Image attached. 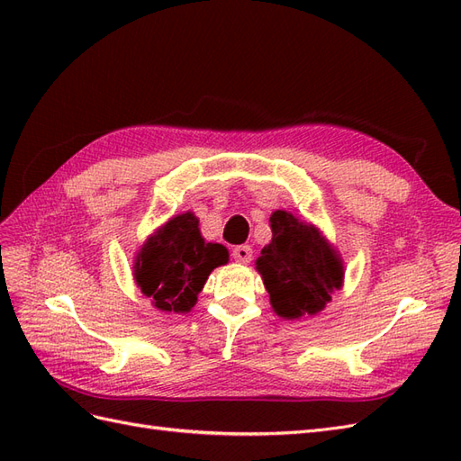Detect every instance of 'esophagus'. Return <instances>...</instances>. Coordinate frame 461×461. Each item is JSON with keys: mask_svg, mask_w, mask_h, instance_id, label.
<instances>
[{"mask_svg": "<svg viewBox=\"0 0 461 461\" xmlns=\"http://www.w3.org/2000/svg\"><path fill=\"white\" fill-rule=\"evenodd\" d=\"M252 256H254V252H252V248L249 246H246V244H242V246H236L234 249H232V258L239 261V263H249L252 261Z\"/></svg>", "mask_w": 461, "mask_h": 461, "instance_id": "1", "label": "esophagus"}]
</instances>
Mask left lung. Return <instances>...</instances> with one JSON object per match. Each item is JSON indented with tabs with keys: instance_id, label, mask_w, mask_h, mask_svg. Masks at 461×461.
<instances>
[{
	"instance_id": "left-lung-1",
	"label": "left lung",
	"mask_w": 461,
	"mask_h": 461,
	"mask_svg": "<svg viewBox=\"0 0 461 461\" xmlns=\"http://www.w3.org/2000/svg\"><path fill=\"white\" fill-rule=\"evenodd\" d=\"M273 239L261 249L256 267L269 292L273 310L283 319L317 315L342 286L339 254L313 225L276 209L269 217Z\"/></svg>"
}]
</instances>
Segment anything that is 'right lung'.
I'll return each instance as SVG.
<instances>
[{"mask_svg":"<svg viewBox=\"0 0 461 461\" xmlns=\"http://www.w3.org/2000/svg\"><path fill=\"white\" fill-rule=\"evenodd\" d=\"M229 261L222 244L205 242L198 217L186 212L153 232L134 259V281L161 312L186 313L209 273Z\"/></svg>","mask_w":461,"mask_h":461,"instance_id":"right-lung-1","label":"right lung"}]
</instances>
